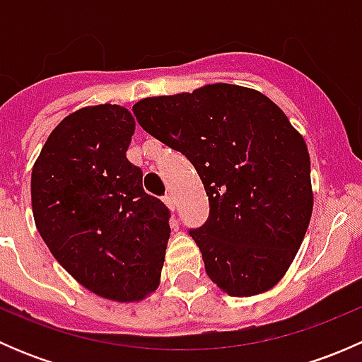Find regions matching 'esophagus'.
Instances as JSON below:
<instances>
[{"mask_svg":"<svg viewBox=\"0 0 362 362\" xmlns=\"http://www.w3.org/2000/svg\"><path fill=\"white\" fill-rule=\"evenodd\" d=\"M163 202H164V204H166L168 208H170V210H175V204H177V203H175L173 194H166V196H164V198H163Z\"/></svg>","mask_w":362,"mask_h":362,"instance_id":"obj_1","label":"esophagus"}]
</instances>
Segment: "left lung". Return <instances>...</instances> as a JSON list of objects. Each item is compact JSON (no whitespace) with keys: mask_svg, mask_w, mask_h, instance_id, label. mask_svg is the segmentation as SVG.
Masks as SVG:
<instances>
[{"mask_svg":"<svg viewBox=\"0 0 362 362\" xmlns=\"http://www.w3.org/2000/svg\"><path fill=\"white\" fill-rule=\"evenodd\" d=\"M133 112L202 178L210 215L189 235L211 282L235 298L275 287L313 210L308 148L286 113L259 90L233 83L145 98Z\"/></svg>","mask_w":362,"mask_h":362,"instance_id":"8db88e82","label":"left lung"}]
</instances>
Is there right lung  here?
I'll return each mask as SVG.
<instances>
[{
	"label": "right lung",
	"mask_w": 362,
	"mask_h": 362,
	"mask_svg": "<svg viewBox=\"0 0 362 362\" xmlns=\"http://www.w3.org/2000/svg\"><path fill=\"white\" fill-rule=\"evenodd\" d=\"M134 117L120 105L83 107L49 134L31 173L36 229L86 289L119 303L159 286L170 211L144 191L126 158Z\"/></svg>",
	"instance_id": "right-lung-1"
}]
</instances>
